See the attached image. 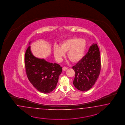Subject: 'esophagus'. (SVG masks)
<instances>
[{
    "instance_id": "esophagus-1",
    "label": "esophagus",
    "mask_w": 125,
    "mask_h": 125,
    "mask_svg": "<svg viewBox=\"0 0 125 125\" xmlns=\"http://www.w3.org/2000/svg\"><path fill=\"white\" fill-rule=\"evenodd\" d=\"M62 70H63V71H66L67 70V68L66 67H64L63 68H62Z\"/></svg>"
}]
</instances>
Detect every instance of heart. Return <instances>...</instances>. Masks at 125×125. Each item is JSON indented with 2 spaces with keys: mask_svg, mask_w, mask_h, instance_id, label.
Here are the masks:
<instances>
[{
  "mask_svg": "<svg viewBox=\"0 0 125 125\" xmlns=\"http://www.w3.org/2000/svg\"><path fill=\"white\" fill-rule=\"evenodd\" d=\"M86 41L84 39L72 38L64 40L61 42L60 46H54L53 49L54 57L58 61L67 53V58L73 63H76L83 58L86 48Z\"/></svg>",
  "mask_w": 125,
  "mask_h": 125,
  "instance_id": "heart-1",
  "label": "heart"
}]
</instances>
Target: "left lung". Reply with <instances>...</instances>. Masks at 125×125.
<instances>
[{
  "label": "left lung",
  "mask_w": 125,
  "mask_h": 125,
  "mask_svg": "<svg viewBox=\"0 0 125 125\" xmlns=\"http://www.w3.org/2000/svg\"><path fill=\"white\" fill-rule=\"evenodd\" d=\"M100 52L97 44H93L86 54L72 67L75 72L73 81L75 87L80 91H87L93 87L101 70Z\"/></svg>",
  "instance_id": "left-lung-1"
}]
</instances>
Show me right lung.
I'll list each match as a JSON object with an SVG mask.
<instances>
[{"mask_svg":"<svg viewBox=\"0 0 125 125\" xmlns=\"http://www.w3.org/2000/svg\"><path fill=\"white\" fill-rule=\"evenodd\" d=\"M25 65L28 80L38 91L48 94L55 89L62 70L59 64L35 57L29 46L25 54Z\"/></svg>","mask_w":125,"mask_h":125,"instance_id":"right-lung-1","label":"right lung"}]
</instances>
